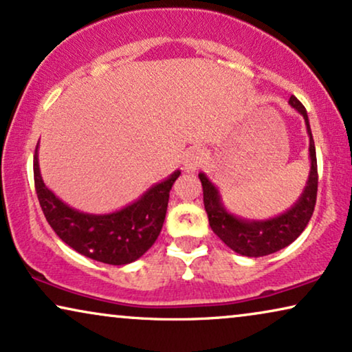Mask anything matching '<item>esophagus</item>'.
I'll use <instances>...</instances> for the list:
<instances>
[{
  "mask_svg": "<svg viewBox=\"0 0 352 352\" xmlns=\"http://www.w3.org/2000/svg\"><path fill=\"white\" fill-rule=\"evenodd\" d=\"M205 162V151L200 147H194L187 151L184 157V170L186 171H195L204 165Z\"/></svg>",
  "mask_w": 352,
  "mask_h": 352,
  "instance_id": "esophagus-1",
  "label": "esophagus"
}]
</instances>
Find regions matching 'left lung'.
<instances>
[{"instance_id": "1", "label": "left lung", "mask_w": 352, "mask_h": 352, "mask_svg": "<svg viewBox=\"0 0 352 352\" xmlns=\"http://www.w3.org/2000/svg\"><path fill=\"white\" fill-rule=\"evenodd\" d=\"M288 104L305 118L307 136H309L311 158V170L306 186L302 189L300 199L296 200V204H293L292 208L283 211L276 218L263 221L239 218V216L229 213L226 210L218 187L206 177L205 173H199L201 187H204V204L211 229L230 250H234L239 254H243V256H266V254L276 253L278 250L288 247L300 237L302 230L306 229L307 223H309L312 213H314L319 176H317L316 146L314 139H312L309 118H307L305 105L295 96H292Z\"/></svg>"}]
</instances>
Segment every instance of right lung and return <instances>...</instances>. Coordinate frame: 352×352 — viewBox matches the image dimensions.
Instances as JSON below:
<instances>
[{
  "instance_id": "add662e5",
  "label": "right lung",
  "mask_w": 352,
  "mask_h": 352,
  "mask_svg": "<svg viewBox=\"0 0 352 352\" xmlns=\"http://www.w3.org/2000/svg\"><path fill=\"white\" fill-rule=\"evenodd\" d=\"M179 175L176 170L122 210L93 214L72 208L47 189L40 173L38 146L33 158L38 200L54 232L75 252L112 266L136 261L155 243L166 216L170 190Z\"/></svg>"
}]
</instances>
